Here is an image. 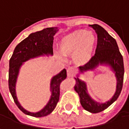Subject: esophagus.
I'll use <instances>...</instances> for the list:
<instances>
[{
  "instance_id": "1",
  "label": "esophagus",
  "mask_w": 129,
  "mask_h": 129,
  "mask_svg": "<svg viewBox=\"0 0 129 129\" xmlns=\"http://www.w3.org/2000/svg\"><path fill=\"white\" fill-rule=\"evenodd\" d=\"M76 73V69L73 67H69V69H67V76L69 77H71Z\"/></svg>"
}]
</instances>
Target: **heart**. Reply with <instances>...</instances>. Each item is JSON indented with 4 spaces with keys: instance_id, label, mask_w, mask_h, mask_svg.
<instances>
[{
    "instance_id": "heart-1",
    "label": "heart",
    "mask_w": 129,
    "mask_h": 129,
    "mask_svg": "<svg viewBox=\"0 0 129 129\" xmlns=\"http://www.w3.org/2000/svg\"><path fill=\"white\" fill-rule=\"evenodd\" d=\"M93 32L80 29L61 38L58 43L59 51L64 56H71L73 62L78 66L88 63L93 56L95 43ZM60 58L61 56L57 54Z\"/></svg>"
}]
</instances>
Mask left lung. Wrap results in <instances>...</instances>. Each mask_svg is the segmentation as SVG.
I'll use <instances>...</instances> for the list:
<instances>
[{
	"label": "left lung",
	"mask_w": 129,
	"mask_h": 129,
	"mask_svg": "<svg viewBox=\"0 0 129 129\" xmlns=\"http://www.w3.org/2000/svg\"><path fill=\"white\" fill-rule=\"evenodd\" d=\"M90 26L95 30L97 34L98 40L95 53L88 63L79 66V71L83 73L88 71L94 70L99 65H107L115 73L117 81L116 91L113 97L108 101L100 104L92 99L88 93L86 83L80 80L78 77L75 78L76 85L74 90L78 93L82 107L91 113H96L107 109L118 98L122 90L124 66L123 56L119 51L116 40L99 25H90Z\"/></svg>",
	"instance_id": "1"
}]
</instances>
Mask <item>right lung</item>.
Segmentation results:
<instances>
[{"label": "right lung", "mask_w": 129, "mask_h": 129, "mask_svg": "<svg viewBox=\"0 0 129 129\" xmlns=\"http://www.w3.org/2000/svg\"><path fill=\"white\" fill-rule=\"evenodd\" d=\"M58 30L57 27L46 28L42 30L32 33L28 37L18 43L14 49L13 53L9 60L8 86L12 97L16 104L22 112L34 117H43L48 116L55 109L59 101L61 82L66 78V70L63 69L54 76L51 81V96L48 103L40 111L32 113L23 109L18 102L16 93V84L20 66L27 60L36 57L52 56L53 36Z\"/></svg>", "instance_id": "1"}]
</instances>
